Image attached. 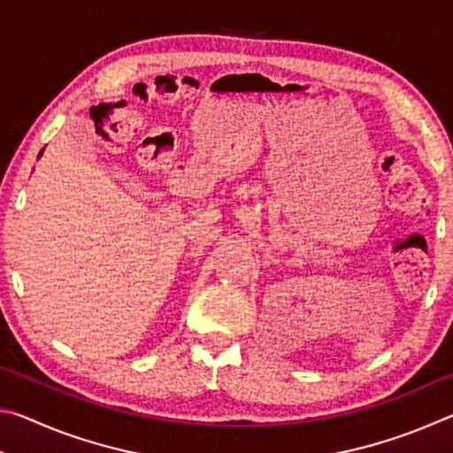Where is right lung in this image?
Wrapping results in <instances>:
<instances>
[{
    "label": "right lung",
    "mask_w": 453,
    "mask_h": 453,
    "mask_svg": "<svg viewBox=\"0 0 453 453\" xmlns=\"http://www.w3.org/2000/svg\"><path fill=\"white\" fill-rule=\"evenodd\" d=\"M40 156H42V153H40Z\"/></svg>",
    "instance_id": "obj_1"
}]
</instances>
